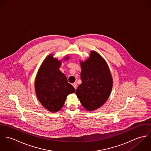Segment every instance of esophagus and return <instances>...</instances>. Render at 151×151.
<instances>
[{
  "label": "esophagus",
  "mask_w": 151,
  "mask_h": 151,
  "mask_svg": "<svg viewBox=\"0 0 151 151\" xmlns=\"http://www.w3.org/2000/svg\"><path fill=\"white\" fill-rule=\"evenodd\" d=\"M73 86L74 87V88H75L76 89H77V84L76 83H73Z\"/></svg>",
  "instance_id": "obj_1"
}]
</instances>
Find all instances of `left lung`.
Wrapping results in <instances>:
<instances>
[{
    "mask_svg": "<svg viewBox=\"0 0 151 151\" xmlns=\"http://www.w3.org/2000/svg\"><path fill=\"white\" fill-rule=\"evenodd\" d=\"M81 67L82 83L76 94L84 108L92 111L108 100L113 86L111 76L105 60L95 51L86 62H81Z\"/></svg>",
    "mask_w": 151,
    "mask_h": 151,
    "instance_id": "1",
    "label": "left lung"
}]
</instances>
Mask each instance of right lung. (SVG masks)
<instances>
[{"mask_svg":"<svg viewBox=\"0 0 151 151\" xmlns=\"http://www.w3.org/2000/svg\"><path fill=\"white\" fill-rule=\"evenodd\" d=\"M60 65V61L49 55L40 68L35 79L37 96L43 107L51 112L60 110L67 96L75 92L74 88L59 70Z\"/></svg>","mask_w":151,"mask_h":151,"instance_id":"1","label":"right lung"}]
</instances>
